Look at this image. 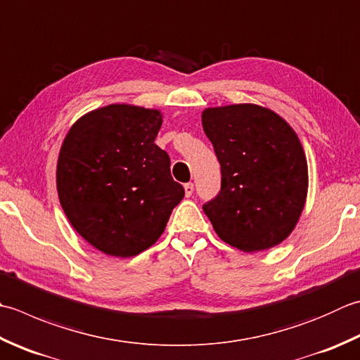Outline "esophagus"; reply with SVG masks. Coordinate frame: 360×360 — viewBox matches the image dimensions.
Returning <instances> with one entry per match:
<instances>
[{"mask_svg": "<svg viewBox=\"0 0 360 360\" xmlns=\"http://www.w3.org/2000/svg\"><path fill=\"white\" fill-rule=\"evenodd\" d=\"M184 190H186V196H187V198H190V196H192V193H193V184H192V182H187V184L184 186Z\"/></svg>", "mask_w": 360, "mask_h": 360, "instance_id": "34e87169", "label": "esophagus"}]
</instances>
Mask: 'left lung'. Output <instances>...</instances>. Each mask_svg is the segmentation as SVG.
I'll use <instances>...</instances> for the list:
<instances>
[{
    "label": "left lung",
    "mask_w": 360,
    "mask_h": 360,
    "mask_svg": "<svg viewBox=\"0 0 360 360\" xmlns=\"http://www.w3.org/2000/svg\"><path fill=\"white\" fill-rule=\"evenodd\" d=\"M202 129L221 167V190L202 206L223 242L245 252L290 236L304 209L307 160L297 132L257 104L209 108Z\"/></svg>",
    "instance_id": "obj_1"
}]
</instances>
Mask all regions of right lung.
Masks as SVG:
<instances>
[{
	"label": "right lung",
	"mask_w": 360,
	"mask_h": 360,
	"mask_svg": "<svg viewBox=\"0 0 360 360\" xmlns=\"http://www.w3.org/2000/svg\"><path fill=\"white\" fill-rule=\"evenodd\" d=\"M158 109L109 104L82 115L63 139L56 184L68 221L108 256L132 257L164 232L184 198L170 158L154 143Z\"/></svg>",
	"instance_id": "right-lung-1"
}]
</instances>
